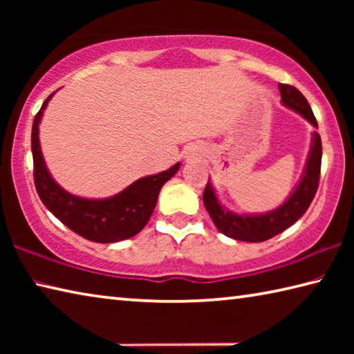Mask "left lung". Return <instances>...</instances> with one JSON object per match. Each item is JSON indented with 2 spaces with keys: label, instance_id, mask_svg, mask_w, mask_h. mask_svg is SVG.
<instances>
[{
  "label": "left lung",
  "instance_id": "left-lung-1",
  "mask_svg": "<svg viewBox=\"0 0 354 354\" xmlns=\"http://www.w3.org/2000/svg\"><path fill=\"white\" fill-rule=\"evenodd\" d=\"M281 103L286 107L299 113L304 120L317 127V120L314 112L310 109L308 100L303 97L301 92L289 84H279ZM320 165H322V140L319 133H313V143H310V151L308 156L306 165H304L301 179H299L295 190L292 192L279 207L268 211L266 214H236L230 209L221 206L217 198V194L209 179L206 189L203 192V203H205L206 211L211 215L214 225L218 227L220 232L225 236L242 242H263L272 239L273 236L283 232L287 227L292 226L295 221L303 217L308 211L310 203H313L317 187H319L320 178Z\"/></svg>",
  "mask_w": 354,
  "mask_h": 354
}]
</instances>
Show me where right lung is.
Segmentation results:
<instances>
[{"label":"right lung","instance_id":"right-lung-1","mask_svg":"<svg viewBox=\"0 0 354 354\" xmlns=\"http://www.w3.org/2000/svg\"><path fill=\"white\" fill-rule=\"evenodd\" d=\"M50 97L41 104L34 118L31 148L34 159V183L40 200L55 217L76 234L98 243H113L134 237L145 227L158 203L162 185L179 170L175 164L158 175H149L134 181L120 194L109 198L91 200L70 194L59 185L46 169L39 142V124Z\"/></svg>","mask_w":354,"mask_h":354}]
</instances>
